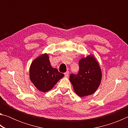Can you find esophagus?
Returning a JSON list of instances; mask_svg holds the SVG:
<instances>
[{"label":"esophagus","mask_w":128,"mask_h":128,"mask_svg":"<svg viewBox=\"0 0 128 128\" xmlns=\"http://www.w3.org/2000/svg\"><path fill=\"white\" fill-rule=\"evenodd\" d=\"M65 77H68L69 76V72L68 71H66V72L64 73Z\"/></svg>","instance_id":"esophagus-1"}]
</instances>
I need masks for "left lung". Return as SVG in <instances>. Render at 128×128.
Segmentation results:
<instances>
[{"instance_id":"1","label":"left lung","mask_w":128,"mask_h":128,"mask_svg":"<svg viewBox=\"0 0 128 128\" xmlns=\"http://www.w3.org/2000/svg\"><path fill=\"white\" fill-rule=\"evenodd\" d=\"M78 74H72L69 80L75 92L80 97L92 95L96 92L100 85L102 73L95 56L88 55L79 61Z\"/></svg>"}]
</instances>
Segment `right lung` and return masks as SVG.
Instances as JSON below:
<instances>
[{
  "mask_svg": "<svg viewBox=\"0 0 128 128\" xmlns=\"http://www.w3.org/2000/svg\"><path fill=\"white\" fill-rule=\"evenodd\" d=\"M64 76L51 66L48 54H41L32 62L29 69L30 80L38 90L43 92L51 90Z\"/></svg>",
  "mask_w": 128,
  "mask_h": 128,
  "instance_id": "add662e5",
  "label": "right lung"
}]
</instances>
